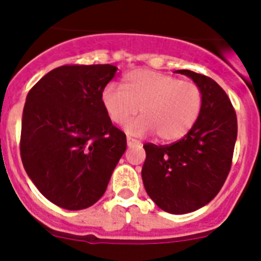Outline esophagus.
I'll list each match as a JSON object with an SVG mask.
<instances>
[{
  "label": "esophagus",
  "instance_id": "34e87169",
  "mask_svg": "<svg viewBox=\"0 0 261 261\" xmlns=\"http://www.w3.org/2000/svg\"><path fill=\"white\" fill-rule=\"evenodd\" d=\"M126 144H128V146H135V145H140V141H137V140H135V138L132 137H126Z\"/></svg>",
  "mask_w": 261,
  "mask_h": 261
}]
</instances>
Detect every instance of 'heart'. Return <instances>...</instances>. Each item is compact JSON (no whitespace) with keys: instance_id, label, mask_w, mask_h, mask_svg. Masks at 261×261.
I'll use <instances>...</instances> for the list:
<instances>
[{"instance_id":"obj_1","label":"heart","mask_w":261,"mask_h":261,"mask_svg":"<svg viewBox=\"0 0 261 261\" xmlns=\"http://www.w3.org/2000/svg\"><path fill=\"white\" fill-rule=\"evenodd\" d=\"M102 105L112 123L126 125L128 133H155L161 141L184 137L199 119L202 93L191 81H180L159 71L133 70L123 78V89L110 84L102 91Z\"/></svg>"}]
</instances>
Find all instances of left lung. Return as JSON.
I'll list each match as a JSON object with an SVG mask.
<instances>
[{"label":"left lung","mask_w":261,"mask_h":261,"mask_svg":"<svg viewBox=\"0 0 261 261\" xmlns=\"http://www.w3.org/2000/svg\"><path fill=\"white\" fill-rule=\"evenodd\" d=\"M176 71L200 87L201 112L179 141L144 145L141 175L147 195L159 208L184 214L202 208L222 188L231 168L238 123L229 96L216 81L191 70Z\"/></svg>","instance_id":"obj_1"}]
</instances>
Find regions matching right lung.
Returning a JSON list of instances; mask_svg holds the SVG:
<instances>
[{"label":"right lung","instance_id":"add662e5","mask_svg":"<svg viewBox=\"0 0 261 261\" xmlns=\"http://www.w3.org/2000/svg\"><path fill=\"white\" fill-rule=\"evenodd\" d=\"M117 68L62 65L27 94L20 158L34 184L50 202L80 211L95 204L126 149V136L112 124L102 91Z\"/></svg>","mask_w":261,"mask_h":261}]
</instances>
